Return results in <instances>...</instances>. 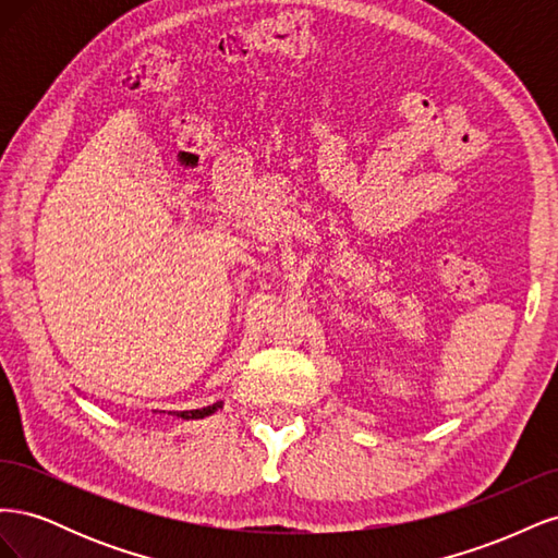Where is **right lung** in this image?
Returning a JSON list of instances; mask_svg holds the SVG:
<instances>
[{
  "instance_id": "add662e5",
  "label": "right lung",
  "mask_w": 558,
  "mask_h": 558,
  "mask_svg": "<svg viewBox=\"0 0 558 558\" xmlns=\"http://www.w3.org/2000/svg\"><path fill=\"white\" fill-rule=\"evenodd\" d=\"M218 408H223V402H214L209 408H202V410H185V412H177V416L181 418H205L209 414H214Z\"/></svg>"
}]
</instances>
